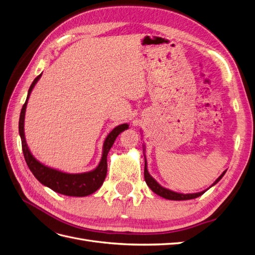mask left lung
<instances>
[{"instance_id": "8db88e82", "label": "left lung", "mask_w": 255, "mask_h": 255, "mask_svg": "<svg viewBox=\"0 0 255 255\" xmlns=\"http://www.w3.org/2000/svg\"><path fill=\"white\" fill-rule=\"evenodd\" d=\"M227 172L223 171L221 173V175L218 177L217 180H216L213 184L212 186H214V185L217 184L221 179L222 176L225 175V173ZM144 180H145V183L148 186L151 188V190L153 192H155L156 195L163 197L165 199H168V200H175V201H181V200H190V199H195V198H198L201 195H203L204 192L208 189H205L203 191H200V192H196V194H179V192H175V191H172V190H169L163 186H160V185L153 179V177L150 175L149 171H148V168H146V160H145V156H144ZM210 186V188L212 187Z\"/></svg>"}]
</instances>
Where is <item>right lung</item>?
<instances>
[{"label": "right lung", "mask_w": 255, "mask_h": 255, "mask_svg": "<svg viewBox=\"0 0 255 255\" xmlns=\"http://www.w3.org/2000/svg\"><path fill=\"white\" fill-rule=\"evenodd\" d=\"M41 74L38 75L32 83V85H30L27 92L26 101L24 105L22 106L20 114L19 134L21 137L22 151L23 154H24L25 161L29 168V170L32 171L36 179L42 185H44V186L51 188L55 192L70 197L89 196L91 194H94L95 191H97L103 184L107 173V154H109L111 148L113 146L116 138H117V136L121 132H123V130L128 128V123H125V125L116 127L112 132L107 135L103 143L102 158L100 160V164L98 165V167L92 171L83 173H67L41 164L40 161L37 160L33 156V154L30 153L24 135V118L27 101L30 92H32L36 83L41 78Z\"/></svg>", "instance_id": "right-lung-1"}]
</instances>
